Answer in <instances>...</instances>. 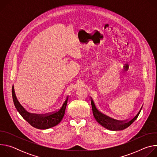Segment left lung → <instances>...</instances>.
Segmentation results:
<instances>
[{
	"label": "left lung",
	"mask_w": 157,
	"mask_h": 157,
	"mask_svg": "<svg viewBox=\"0 0 157 157\" xmlns=\"http://www.w3.org/2000/svg\"><path fill=\"white\" fill-rule=\"evenodd\" d=\"M91 105H92V109H93V116L96 120V121L102 127L104 128L110 130H122L128 127H129L134 121L136 120V119L138 117L140 111L142 110V107L139 111V113L137 114V115L132 118L131 120H130L128 122H117L114 119H111L110 117H107L105 115L101 114L99 111L98 110V109L96 107V105L93 102V99H91ZM143 106V105H142Z\"/></svg>",
	"instance_id": "obj_1"
}]
</instances>
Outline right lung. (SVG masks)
Returning <instances> with one entry per match:
<instances>
[{
  "label": "right lung",
  "instance_id": "obj_1",
  "mask_svg": "<svg viewBox=\"0 0 157 157\" xmlns=\"http://www.w3.org/2000/svg\"><path fill=\"white\" fill-rule=\"evenodd\" d=\"M12 98L15 108L19 114L27 122H29L32 127L38 129H48L54 126L57 125L63 119V117L65 113V110L68 102V97L66 98V101L63 104L61 107L58 111L50 114H46L43 115L33 114L28 113L25 109L21 105L15 95L14 87L12 86Z\"/></svg>",
  "mask_w": 157,
  "mask_h": 157
}]
</instances>
